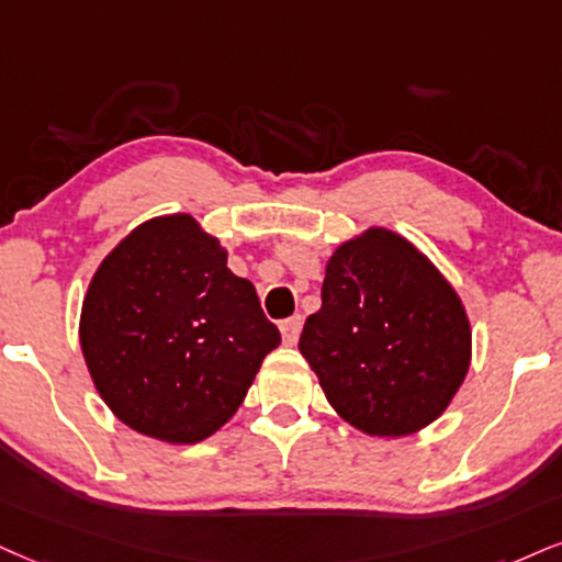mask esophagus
Listing matches in <instances>:
<instances>
[{"label":"esophagus","mask_w":562,"mask_h":562,"mask_svg":"<svg viewBox=\"0 0 562 562\" xmlns=\"http://www.w3.org/2000/svg\"><path fill=\"white\" fill-rule=\"evenodd\" d=\"M300 330H302V317L294 315V317H286V321L281 323V336H283V344L286 346H294L296 338H300Z\"/></svg>","instance_id":"1"}]
</instances>
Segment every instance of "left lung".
<instances>
[{
	"mask_svg": "<svg viewBox=\"0 0 562 562\" xmlns=\"http://www.w3.org/2000/svg\"><path fill=\"white\" fill-rule=\"evenodd\" d=\"M300 351L328 404L364 435H414L446 412L472 362L461 296L412 241L372 226L325 266Z\"/></svg>",
	"mask_w": 562,
	"mask_h": 562,
	"instance_id": "8db88e82",
	"label": "left lung"
}]
</instances>
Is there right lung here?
<instances>
[{
    "label": "right lung",
    "mask_w": 562,
    "mask_h": 562,
    "mask_svg": "<svg viewBox=\"0 0 562 562\" xmlns=\"http://www.w3.org/2000/svg\"><path fill=\"white\" fill-rule=\"evenodd\" d=\"M281 334L255 286L190 213L140 224L103 258L80 313V349L114 417L192 446L234 417Z\"/></svg>",
    "instance_id": "obj_1"
}]
</instances>
